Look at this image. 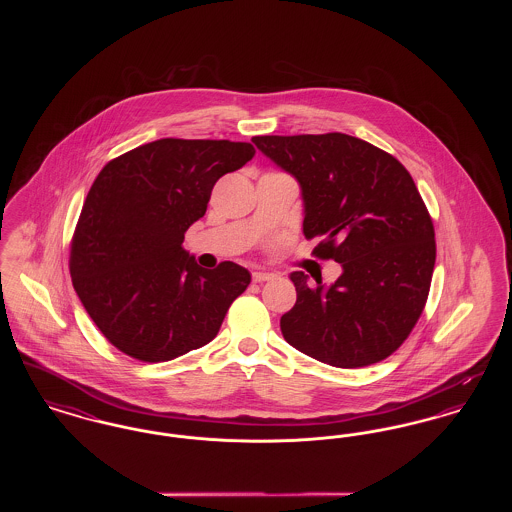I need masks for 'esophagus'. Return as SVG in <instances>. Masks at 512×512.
<instances>
[{"label": "esophagus", "mask_w": 512, "mask_h": 512, "mask_svg": "<svg viewBox=\"0 0 512 512\" xmlns=\"http://www.w3.org/2000/svg\"><path fill=\"white\" fill-rule=\"evenodd\" d=\"M251 278H253V282L261 284V282L274 280V278H276V274H272V272H253V274H251Z\"/></svg>", "instance_id": "1"}]
</instances>
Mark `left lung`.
Masks as SVG:
<instances>
[{
  "label": "left lung",
  "instance_id": "obj_1",
  "mask_svg": "<svg viewBox=\"0 0 512 512\" xmlns=\"http://www.w3.org/2000/svg\"><path fill=\"white\" fill-rule=\"evenodd\" d=\"M253 144L301 184L313 255L343 267L330 288L293 272L297 301L280 318L284 340L340 368L384 361L413 332L436 263L434 222L413 176L388 151L341 132Z\"/></svg>",
  "mask_w": 512,
  "mask_h": 512
}]
</instances>
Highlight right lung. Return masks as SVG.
I'll return each mask as SVG.
<instances>
[{
	"label": "right lung",
	"instance_id": "1",
	"mask_svg": "<svg viewBox=\"0 0 512 512\" xmlns=\"http://www.w3.org/2000/svg\"><path fill=\"white\" fill-rule=\"evenodd\" d=\"M255 155L247 142L163 138L111 159L74 228L73 286L99 332L124 355L165 363L219 334L251 276L201 268L182 242L220 176Z\"/></svg>",
	"mask_w": 512,
	"mask_h": 512
}]
</instances>
